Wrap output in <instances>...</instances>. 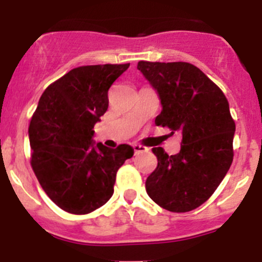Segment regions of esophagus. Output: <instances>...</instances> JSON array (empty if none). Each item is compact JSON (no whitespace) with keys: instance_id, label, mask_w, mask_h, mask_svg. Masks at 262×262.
I'll return each instance as SVG.
<instances>
[{"instance_id":"1","label":"esophagus","mask_w":262,"mask_h":262,"mask_svg":"<svg viewBox=\"0 0 262 262\" xmlns=\"http://www.w3.org/2000/svg\"><path fill=\"white\" fill-rule=\"evenodd\" d=\"M133 149H134V153H136V155H139V153L147 152L148 148L144 147V146H141V144H134Z\"/></svg>"}]
</instances>
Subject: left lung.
Here are the masks:
<instances>
[{"label": "left lung", "instance_id": "obj_1", "mask_svg": "<svg viewBox=\"0 0 262 262\" xmlns=\"http://www.w3.org/2000/svg\"><path fill=\"white\" fill-rule=\"evenodd\" d=\"M137 68L160 96L162 112L156 124L182 134L178 155L152 148L158 165L147 178V194L170 212L196 209L212 196L233 161L236 124L228 100L191 63L141 60Z\"/></svg>", "mask_w": 262, "mask_h": 262}]
</instances>
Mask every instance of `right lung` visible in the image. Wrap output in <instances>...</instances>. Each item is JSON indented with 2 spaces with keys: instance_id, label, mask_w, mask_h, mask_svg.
<instances>
[{
  "instance_id": "add662e5",
  "label": "right lung",
  "mask_w": 262,
  "mask_h": 262,
  "mask_svg": "<svg viewBox=\"0 0 262 262\" xmlns=\"http://www.w3.org/2000/svg\"><path fill=\"white\" fill-rule=\"evenodd\" d=\"M129 67L82 66L50 83L29 125L31 167L46 194L72 214H89L114 192L116 172L133 157L128 144L92 141L94 125L109 106L107 91Z\"/></svg>"
}]
</instances>
